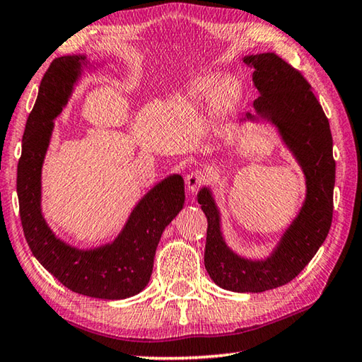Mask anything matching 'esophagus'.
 Here are the masks:
<instances>
[{"label":"esophagus","mask_w":362,"mask_h":362,"mask_svg":"<svg viewBox=\"0 0 362 362\" xmlns=\"http://www.w3.org/2000/svg\"><path fill=\"white\" fill-rule=\"evenodd\" d=\"M203 182H204V175L202 172L194 170L192 173H189L187 178H186V187H187L189 194L190 195L195 194V192L200 189V186H202Z\"/></svg>","instance_id":"esophagus-1"}]
</instances>
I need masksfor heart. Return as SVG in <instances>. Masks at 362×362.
<instances>
[{"label": "heart", "mask_w": 362, "mask_h": 362, "mask_svg": "<svg viewBox=\"0 0 362 362\" xmlns=\"http://www.w3.org/2000/svg\"><path fill=\"white\" fill-rule=\"evenodd\" d=\"M240 92L239 81L234 76H202L186 87L181 103L189 107H204L212 103L217 110H228L238 100Z\"/></svg>", "instance_id": "1"}]
</instances>
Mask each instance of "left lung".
<instances>
[{"instance_id":"8db88e82","label":"left lung","mask_w":362,"mask_h":362,"mask_svg":"<svg viewBox=\"0 0 362 362\" xmlns=\"http://www.w3.org/2000/svg\"><path fill=\"white\" fill-rule=\"evenodd\" d=\"M243 62L253 69L259 97L253 101L255 112H247L238 124H272L300 165L306 186L297 216L270 253L259 259L242 256L228 245L212 187L208 184L198 192V203L208 218L204 267L211 279L226 291L257 293L292 281L325 242L333 218L336 162L329 122L308 81L274 53L250 54Z\"/></svg>"}]
</instances>
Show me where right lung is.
Returning a JSON list of instances; mask_svg holds the SVG:
<instances>
[{
    "mask_svg": "<svg viewBox=\"0 0 362 362\" xmlns=\"http://www.w3.org/2000/svg\"><path fill=\"white\" fill-rule=\"evenodd\" d=\"M86 54L62 56L43 76L29 114L17 168V194L25 238L35 259L70 291L101 300H123L150 281L154 255L165 228L184 206V181L168 175L132 208L114 240L79 248L51 230L42 211V168L54 120L67 107L84 71L97 67Z\"/></svg>",
    "mask_w": 362,
    "mask_h": 362,
    "instance_id": "1",
    "label": "right lung"
}]
</instances>
